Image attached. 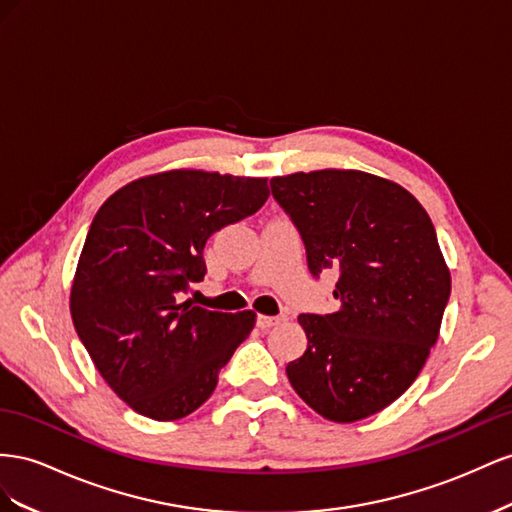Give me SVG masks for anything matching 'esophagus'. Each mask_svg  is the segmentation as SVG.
Masks as SVG:
<instances>
[{
  "label": "esophagus",
  "mask_w": 512,
  "mask_h": 512,
  "mask_svg": "<svg viewBox=\"0 0 512 512\" xmlns=\"http://www.w3.org/2000/svg\"><path fill=\"white\" fill-rule=\"evenodd\" d=\"M283 319H285V315H279V317H270V315H257V326H259L261 330H268V328H272V326L279 324V321H283Z\"/></svg>",
  "instance_id": "34e87169"
}]
</instances>
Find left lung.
<instances>
[{
    "mask_svg": "<svg viewBox=\"0 0 512 512\" xmlns=\"http://www.w3.org/2000/svg\"><path fill=\"white\" fill-rule=\"evenodd\" d=\"M270 186L313 279L339 274V309L298 317L309 343L287 364L289 382L328 420L377 414L425 367L450 298L431 218L405 188L362 171L294 173Z\"/></svg>",
    "mask_w": 512,
    "mask_h": 512,
    "instance_id": "1",
    "label": "left lung"
}]
</instances>
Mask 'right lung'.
<instances>
[{"mask_svg":"<svg viewBox=\"0 0 512 512\" xmlns=\"http://www.w3.org/2000/svg\"><path fill=\"white\" fill-rule=\"evenodd\" d=\"M266 178L167 171L111 195L81 251L72 321L111 390L135 412L178 420L210 399L255 313L182 302L208 268L212 233L255 214Z\"/></svg>","mask_w":512,"mask_h":512,"instance_id":"add662e5","label":"right lung"}]
</instances>
